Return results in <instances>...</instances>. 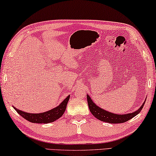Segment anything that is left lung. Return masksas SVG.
Here are the masks:
<instances>
[{"label": "left lung", "mask_w": 156, "mask_h": 156, "mask_svg": "<svg viewBox=\"0 0 156 156\" xmlns=\"http://www.w3.org/2000/svg\"><path fill=\"white\" fill-rule=\"evenodd\" d=\"M87 101H88L90 111L92 114V115L96 117L97 119L100 120V121L109 122V123H122V122H125L132 119L140 112L144 105V103H145V101H144L140 108L136 111L133 112L126 114H117L106 111L103 110V108L99 107L93 102V101L91 99L90 97L88 94H87Z\"/></svg>", "instance_id": "8db88e82"}]
</instances>
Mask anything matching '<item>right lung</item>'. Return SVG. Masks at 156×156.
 Masks as SVG:
<instances>
[{
	"label": "right lung",
	"instance_id": "obj_1",
	"mask_svg": "<svg viewBox=\"0 0 156 156\" xmlns=\"http://www.w3.org/2000/svg\"><path fill=\"white\" fill-rule=\"evenodd\" d=\"M69 99L70 95H68L56 108L51 109V110L39 114L27 113L25 112L18 110L13 106V107L21 116H23L24 119H25L29 122H31L33 123H48V122H52L56 121L64 114Z\"/></svg>",
	"mask_w": 156,
	"mask_h": 156
}]
</instances>
